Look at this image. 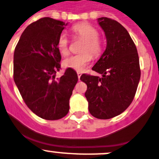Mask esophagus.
<instances>
[{"label":"esophagus","instance_id":"obj_1","mask_svg":"<svg viewBox=\"0 0 159 159\" xmlns=\"http://www.w3.org/2000/svg\"><path fill=\"white\" fill-rule=\"evenodd\" d=\"M77 74H78V80H80V78H81V72H77Z\"/></svg>","mask_w":159,"mask_h":159}]
</instances>
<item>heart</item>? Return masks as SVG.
<instances>
[{
    "mask_svg": "<svg viewBox=\"0 0 159 159\" xmlns=\"http://www.w3.org/2000/svg\"><path fill=\"white\" fill-rule=\"evenodd\" d=\"M76 36L84 39L80 48L82 52L67 57L63 60L62 65L66 68H70L77 71H82L92 60V55L98 56L102 51V43L98 37V31L91 24L80 23L75 24L71 28ZM57 48L62 55L65 56L69 52V39L65 33L60 34L57 40Z\"/></svg>",
    "mask_w": 159,
    "mask_h": 159,
    "instance_id": "b5f03b06",
    "label": "heart"
}]
</instances>
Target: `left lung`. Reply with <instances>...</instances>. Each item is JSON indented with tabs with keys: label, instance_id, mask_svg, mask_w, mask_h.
<instances>
[{
	"label": "left lung",
	"instance_id": "left-lung-1",
	"mask_svg": "<svg viewBox=\"0 0 159 159\" xmlns=\"http://www.w3.org/2000/svg\"><path fill=\"white\" fill-rule=\"evenodd\" d=\"M97 22L106 37V49L92 68L102 77L82 74L85 96L93 116L107 120L120 115L132 102L140 80L136 47L120 23L107 17Z\"/></svg>",
	"mask_w": 159,
	"mask_h": 159
}]
</instances>
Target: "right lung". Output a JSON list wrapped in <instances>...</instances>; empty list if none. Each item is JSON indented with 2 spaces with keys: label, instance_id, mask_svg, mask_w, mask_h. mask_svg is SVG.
Instances as JSON below:
<instances>
[{
  "label": "right lung",
  "instance_id": "obj_1",
  "mask_svg": "<svg viewBox=\"0 0 159 159\" xmlns=\"http://www.w3.org/2000/svg\"><path fill=\"white\" fill-rule=\"evenodd\" d=\"M67 23L50 17L28 25L14 51L13 78L27 106L35 115L48 120L65 116L78 74L68 68L61 78V55L57 40Z\"/></svg>",
  "mask_w": 159,
  "mask_h": 159
}]
</instances>
